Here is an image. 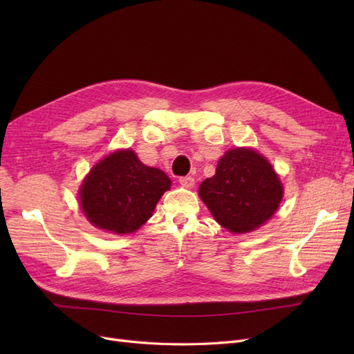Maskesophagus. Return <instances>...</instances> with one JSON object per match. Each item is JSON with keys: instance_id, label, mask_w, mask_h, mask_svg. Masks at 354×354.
<instances>
[{"instance_id": "obj_1", "label": "esophagus", "mask_w": 354, "mask_h": 354, "mask_svg": "<svg viewBox=\"0 0 354 354\" xmlns=\"http://www.w3.org/2000/svg\"><path fill=\"white\" fill-rule=\"evenodd\" d=\"M178 183H180L181 186H183V187L190 189V187H194V186H195V178H194V177H190V176L180 177V178H178Z\"/></svg>"}]
</instances>
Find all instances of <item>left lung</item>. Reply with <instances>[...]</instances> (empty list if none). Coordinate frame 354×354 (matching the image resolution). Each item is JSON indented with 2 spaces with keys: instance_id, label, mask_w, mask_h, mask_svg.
<instances>
[{
  "instance_id": "obj_1",
  "label": "left lung",
  "mask_w": 354,
  "mask_h": 354,
  "mask_svg": "<svg viewBox=\"0 0 354 354\" xmlns=\"http://www.w3.org/2000/svg\"><path fill=\"white\" fill-rule=\"evenodd\" d=\"M199 196L220 226L232 233H248L272 218L283 186L261 153L234 147L220 158L216 174L202 181Z\"/></svg>"
}]
</instances>
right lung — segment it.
<instances>
[{
    "mask_svg": "<svg viewBox=\"0 0 354 354\" xmlns=\"http://www.w3.org/2000/svg\"><path fill=\"white\" fill-rule=\"evenodd\" d=\"M169 187L171 180L164 171L145 165L131 149H122L90 169L80 187V202L93 226L127 234L152 217Z\"/></svg>",
    "mask_w": 354,
    "mask_h": 354,
    "instance_id": "obj_1",
    "label": "right lung"
}]
</instances>
